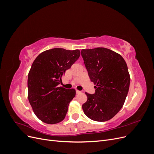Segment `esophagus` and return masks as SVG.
I'll use <instances>...</instances> for the list:
<instances>
[{
  "label": "esophagus",
  "mask_w": 154,
  "mask_h": 154,
  "mask_svg": "<svg viewBox=\"0 0 154 154\" xmlns=\"http://www.w3.org/2000/svg\"><path fill=\"white\" fill-rule=\"evenodd\" d=\"M76 92L77 93V94H79V93H81V92H82V91H78V90H76Z\"/></svg>",
  "instance_id": "obj_1"
}]
</instances>
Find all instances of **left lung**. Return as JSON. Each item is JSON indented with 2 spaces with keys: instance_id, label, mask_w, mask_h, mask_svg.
<instances>
[{
  "instance_id": "1",
  "label": "left lung",
  "mask_w": 154,
  "mask_h": 154,
  "mask_svg": "<svg viewBox=\"0 0 154 154\" xmlns=\"http://www.w3.org/2000/svg\"><path fill=\"white\" fill-rule=\"evenodd\" d=\"M81 54L88 76L95 85L94 94L85 92L82 105L85 114L96 122L112 118L122 108L130 86V74L123 58L104 48L82 49Z\"/></svg>"
}]
</instances>
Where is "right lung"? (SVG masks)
Returning a JSON list of instances; mask_svg holds the SVG:
<instances>
[{
	"instance_id": "add662e5",
	"label": "right lung",
	"mask_w": 154,
	"mask_h": 154,
	"mask_svg": "<svg viewBox=\"0 0 154 154\" xmlns=\"http://www.w3.org/2000/svg\"><path fill=\"white\" fill-rule=\"evenodd\" d=\"M80 56L78 49L54 48L44 51L34 60L27 79L28 100L34 113L42 122L56 124L66 117L76 91L58 85L66 70Z\"/></svg>"
}]
</instances>
